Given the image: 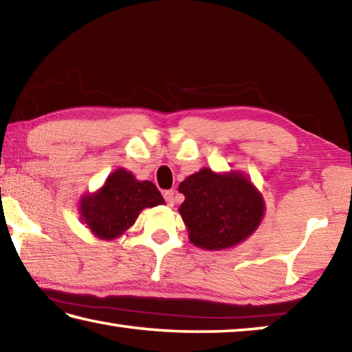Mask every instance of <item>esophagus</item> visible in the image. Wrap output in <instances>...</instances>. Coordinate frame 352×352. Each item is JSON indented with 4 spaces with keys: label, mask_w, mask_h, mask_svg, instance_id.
<instances>
[{
    "label": "esophagus",
    "mask_w": 352,
    "mask_h": 352,
    "mask_svg": "<svg viewBox=\"0 0 352 352\" xmlns=\"http://www.w3.org/2000/svg\"><path fill=\"white\" fill-rule=\"evenodd\" d=\"M174 195H175V192H174V190H172V189L164 190V192H163V197H164V200H166V204H168L169 206L174 205Z\"/></svg>",
    "instance_id": "esophagus-1"
}]
</instances>
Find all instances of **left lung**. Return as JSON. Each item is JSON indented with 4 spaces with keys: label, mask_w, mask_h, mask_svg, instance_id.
Wrapping results in <instances>:
<instances>
[{
    "label": "left lung",
    "mask_w": 352,
    "mask_h": 352,
    "mask_svg": "<svg viewBox=\"0 0 352 352\" xmlns=\"http://www.w3.org/2000/svg\"><path fill=\"white\" fill-rule=\"evenodd\" d=\"M180 214L189 241L206 250H222L253 233L264 214V201L241 174H214L201 169L180 183Z\"/></svg>",
    "instance_id": "1"
}]
</instances>
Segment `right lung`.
<instances>
[{"instance_id": "1", "label": "right lung", "mask_w": 352, "mask_h": 352, "mask_svg": "<svg viewBox=\"0 0 352 352\" xmlns=\"http://www.w3.org/2000/svg\"><path fill=\"white\" fill-rule=\"evenodd\" d=\"M163 204V195L152 182H138L130 172L118 169L99 192L82 200L80 216L94 234L113 239L135 223L141 210Z\"/></svg>"}]
</instances>
